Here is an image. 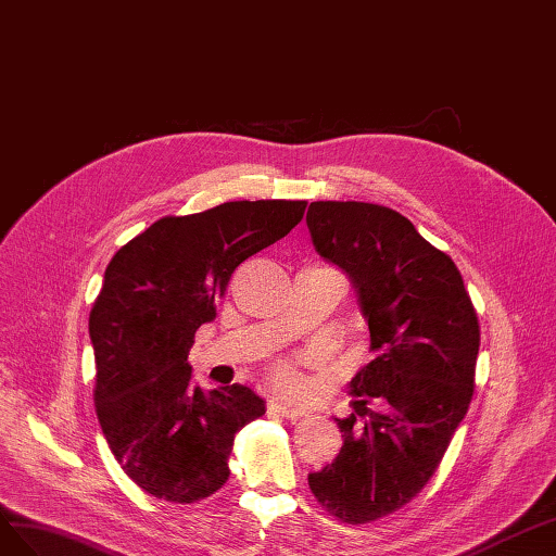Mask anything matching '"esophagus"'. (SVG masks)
Returning <instances> with one entry per match:
<instances>
[{
  "label": "esophagus",
  "instance_id": "obj_1",
  "mask_svg": "<svg viewBox=\"0 0 556 556\" xmlns=\"http://www.w3.org/2000/svg\"><path fill=\"white\" fill-rule=\"evenodd\" d=\"M269 409H273V412H279L281 417H287V419H291V421L307 415V409H305V407H298V405H293V403H283V401H279V399H273V401H269Z\"/></svg>",
  "mask_w": 556,
  "mask_h": 556
}]
</instances>
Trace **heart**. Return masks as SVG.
Here are the masks:
<instances>
[{"label": "heart", "mask_w": 556, "mask_h": 556, "mask_svg": "<svg viewBox=\"0 0 556 556\" xmlns=\"http://www.w3.org/2000/svg\"><path fill=\"white\" fill-rule=\"evenodd\" d=\"M269 379L281 389L287 391H298L300 389V377H298V368L293 361H279L277 366L269 370Z\"/></svg>", "instance_id": "b5f03b06"}]
</instances>
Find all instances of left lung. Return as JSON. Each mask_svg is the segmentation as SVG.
<instances>
[{
  "instance_id": "8db88e82",
  "label": "left lung",
  "mask_w": 556,
  "mask_h": 556,
  "mask_svg": "<svg viewBox=\"0 0 556 556\" xmlns=\"http://www.w3.org/2000/svg\"><path fill=\"white\" fill-rule=\"evenodd\" d=\"M307 228L352 279L375 352L349 382L366 399L336 419L340 454L307 482L332 517L368 525L401 510L438 470L472 399L480 324L454 261L403 214L326 200L309 204Z\"/></svg>"
}]
</instances>
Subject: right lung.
<instances>
[{
    "label": "right lung",
    "instance_id": "obj_1",
    "mask_svg": "<svg viewBox=\"0 0 556 556\" xmlns=\"http://www.w3.org/2000/svg\"><path fill=\"white\" fill-rule=\"evenodd\" d=\"M305 200H237L165 216L116 251L90 309L94 409L111 454L155 498L195 503L230 478L235 433L265 415L249 387L190 384L195 330L235 267L287 237Z\"/></svg>",
    "mask_w": 556,
    "mask_h": 556
}]
</instances>
